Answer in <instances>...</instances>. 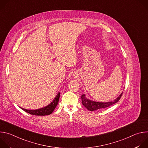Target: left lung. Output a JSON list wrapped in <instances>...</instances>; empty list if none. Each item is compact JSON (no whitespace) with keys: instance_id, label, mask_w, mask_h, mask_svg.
<instances>
[{"instance_id":"obj_1","label":"left lung","mask_w":148,"mask_h":148,"mask_svg":"<svg viewBox=\"0 0 148 148\" xmlns=\"http://www.w3.org/2000/svg\"><path fill=\"white\" fill-rule=\"evenodd\" d=\"M123 93V92H122ZM122 93H121L118 97H117L114 101L107 102H96L91 101L89 99H88L85 94H82L81 95V100H82V103L87 110H88L90 111H94L97 110L107 108L110 106H111L113 104L116 103L121 98Z\"/></svg>"}]
</instances>
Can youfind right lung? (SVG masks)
<instances>
[{
	"instance_id": "1",
	"label": "right lung",
	"mask_w": 148,
	"mask_h": 148,
	"mask_svg": "<svg viewBox=\"0 0 148 148\" xmlns=\"http://www.w3.org/2000/svg\"><path fill=\"white\" fill-rule=\"evenodd\" d=\"M60 97V92H58V94L57 95V96L56 97V98L53 99V102H51L49 105H47V106H46L44 108L38 109V110H30L24 109V108H22L21 107H20V108L22 110H23V111H25V112H26L30 114H32V115H38V116L49 115L51 114L53 112L54 109L56 108V106L58 104Z\"/></svg>"
}]
</instances>
